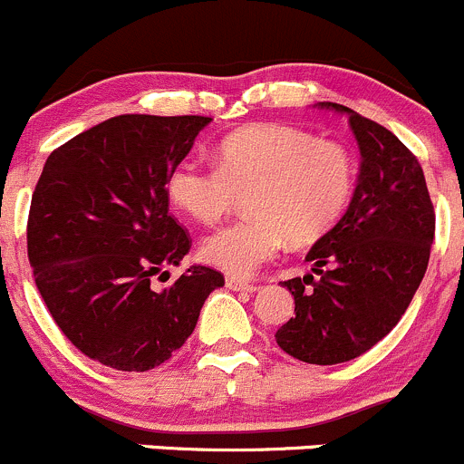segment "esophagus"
Instances as JSON below:
<instances>
[{
  "label": "esophagus",
  "mask_w": 464,
  "mask_h": 464,
  "mask_svg": "<svg viewBox=\"0 0 464 464\" xmlns=\"http://www.w3.org/2000/svg\"><path fill=\"white\" fill-rule=\"evenodd\" d=\"M226 285L230 290H237V293H256V285L255 284H247V281L237 279V276H227Z\"/></svg>",
  "instance_id": "obj_1"
}]
</instances>
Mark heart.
<instances>
[{"instance_id":"heart-1","label":"heart","mask_w":464,"mask_h":464,"mask_svg":"<svg viewBox=\"0 0 464 464\" xmlns=\"http://www.w3.org/2000/svg\"><path fill=\"white\" fill-rule=\"evenodd\" d=\"M355 188L351 151L308 131L259 122L230 133L217 167L183 160L167 179L171 203L203 226L221 221L246 194L250 217L205 238L200 255L232 276H250L285 241L308 243L331 230Z\"/></svg>"}]
</instances>
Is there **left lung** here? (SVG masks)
<instances>
[{
	"mask_svg": "<svg viewBox=\"0 0 464 464\" xmlns=\"http://www.w3.org/2000/svg\"><path fill=\"white\" fill-rule=\"evenodd\" d=\"M317 107L348 116L360 176L343 217L305 255L313 275L284 281L295 317L275 339L295 360L331 366L360 357L400 322L427 272L436 214L422 167L389 129L343 104Z\"/></svg>",
	"mask_w": 464,
	"mask_h": 464,
	"instance_id": "8db88e82",
	"label": "left lung"
}]
</instances>
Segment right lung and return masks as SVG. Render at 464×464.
<instances>
[{
  "instance_id": "add662e5",
  "label": "right lung",
  "mask_w": 464,
  "mask_h": 464,
  "mask_svg": "<svg viewBox=\"0 0 464 464\" xmlns=\"http://www.w3.org/2000/svg\"><path fill=\"white\" fill-rule=\"evenodd\" d=\"M205 116L109 118L57 147L28 212V261L51 317L91 360L150 371L179 351L221 272L189 266L192 238L169 214L167 179L194 147Z\"/></svg>"
}]
</instances>
